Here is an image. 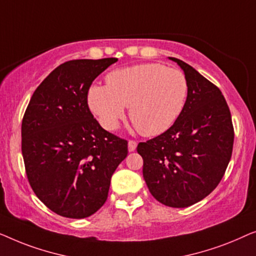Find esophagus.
Wrapping results in <instances>:
<instances>
[{"instance_id": "esophagus-1", "label": "esophagus", "mask_w": 256, "mask_h": 256, "mask_svg": "<svg viewBox=\"0 0 256 256\" xmlns=\"http://www.w3.org/2000/svg\"><path fill=\"white\" fill-rule=\"evenodd\" d=\"M136 148V142L134 140H130L128 142V152H134Z\"/></svg>"}]
</instances>
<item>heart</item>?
Listing matches in <instances>:
<instances>
[{
    "label": "heart",
    "mask_w": 256,
    "mask_h": 256,
    "mask_svg": "<svg viewBox=\"0 0 256 256\" xmlns=\"http://www.w3.org/2000/svg\"><path fill=\"white\" fill-rule=\"evenodd\" d=\"M106 86L88 92V106L106 130L114 131L128 106L130 120L146 136L162 134L184 109L188 81L183 72L162 64H142L106 75Z\"/></svg>",
    "instance_id": "obj_1"
}]
</instances>
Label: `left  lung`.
I'll return each instance as SVG.
<instances>
[{
  "mask_svg": "<svg viewBox=\"0 0 256 256\" xmlns=\"http://www.w3.org/2000/svg\"><path fill=\"white\" fill-rule=\"evenodd\" d=\"M178 62L188 81L181 116L156 138L139 142L142 175L150 192L170 208H186L219 184L231 160L234 130L218 87L184 61Z\"/></svg>",
  "mask_w": 256,
  "mask_h": 256,
  "instance_id": "1",
  "label": "left lung"
}]
</instances>
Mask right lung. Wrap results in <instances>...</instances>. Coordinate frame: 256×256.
<instances>
[{
  "instance_id": "obj_1",
  "label": "right lung",
  "mask_w": 256,
  "mask_h": 256,
  "mask_svg": "<svg viewBox=\"0 0 256 256\" xmlns=\"http://www.w3.org/2000/svg\"><path fill=\"white\" fill-rule=\"evenodd\" d=\"M116 58L67 61L38 86L22 122V154L32 190L67 218L95 214L111 176L128 156V142L108 132L88 106L92 81Z\"/></svg>"
}]
</instances>
